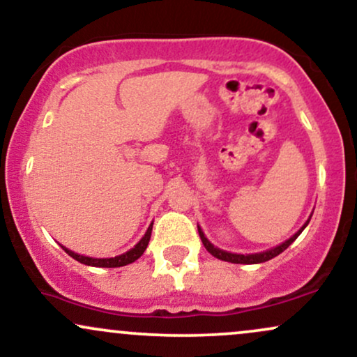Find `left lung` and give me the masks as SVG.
I'll return each instance as SVG.
<instances>
[{
  "label": "left lung",
  "instance_id": "8db88e82",
  "mask_svg": "<svg viewBox=\"0 0 357 357\" xmlns=\"http://www.w3.org/2000/svg\"><path fill=\"white\" fill-rule=\"evenodd\" d=\"M309 220H311V218H309ZM309 220L306 221V225H304V226L301 227V229H299L298 233H296L294 236H291V238L287 239V241H284L282 244H279V246H276V248L268 249V251H263V252H255V255H234V252L222 251V249L216 248V246H213V244L208 241V238H206L204 233H203V231H201V227H199V226H197V231H199L201 241H203L204 248L208 249V252H211V255H213L214 257H218V259H221V261H227V263H234V264H257V263H264V261L273 259V257H276L278 255H281V252L284 251V249L289 248L291 244H293V243L296 241V238H298V236L303 233V229H304V227L307 226Z\"/></svg>",
  "mask_w": 357,
  "mask_h": 357
}]
</instances>
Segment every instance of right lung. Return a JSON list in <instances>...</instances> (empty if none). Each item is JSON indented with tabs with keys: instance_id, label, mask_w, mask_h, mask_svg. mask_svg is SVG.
I'll return each mask as SVG.
<instances>
[{
	"instance_id": "1",
	"label": "right lung",
	"mask_w": 357,
	"mask_h": 357,
	"mask_svg": "<svg viewBox=\"0 0 357 357\" xmlns=\"http://www.w3.org/2000/svg\"><path fill=\"white\" fill-rule=\"evenodd\" d=\"M151 231H153V222L149 225L146 234L141 238V241L137 243L135 248L130 249L128 252H124V255H121V256H114V257H88V256H81V255H78V252H73L71 249H68L64 246H61V248L73 257V259L79 261V263H83L86 266H94V268H121V266L135 263L137 257L143 256L146 248H148L149 238H151Z\"/></svg>"
}]
</instances>
